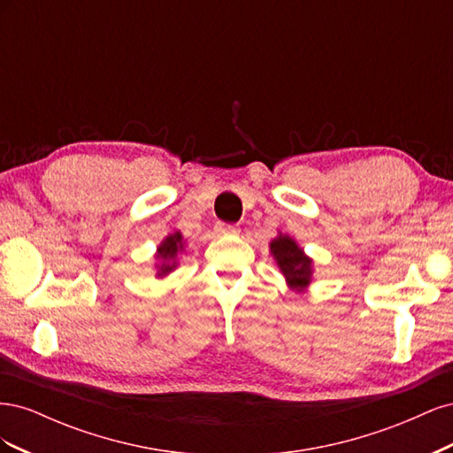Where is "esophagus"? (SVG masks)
Listing matches in <instances>:
<instances>
[{
    "instance_id": "obj_1",
    "label": "esophagus",
    "mask_w": 453,
    "mask_h": 453,
    "mask_svg": "<svg viewBox=\"0 0 453 453\" xmlns=\"http://www.w3.org/2000/svg\"><path fill=\"white\" fill-rule=\"evenodd\" d=\"M215 232L221 236H236L240 234V228L236 225H226V223H217Z\"/></svg>"
}]
</instances>
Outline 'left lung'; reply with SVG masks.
<instances>
[{
  "instance_id": "obj_1",
  "label": "left lung",
  "mask_w": 453,
  "mask_h": 453,
  "mask_svg": "<svg viewBox=\"0 0 453 453\" xmlns=\"http://www.w3.org/2000/svg\"><path fill=\"white\" fill-rule=\"evenodd\" d=\"M270 253L280 266L287 285L296 293L306 291L313 280V260L300 248L296 240L280 232L270 242Z\"/></svg>"
}]
</instances>
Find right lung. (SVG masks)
Listing matches in <instances>:
<instances>
[{"mask_svg": "<svg viewBox=\"0 0 453 453\" xmlns=\"http://www.w3.org/2000/svg\"><path fill=\"white\" fill-rule=\"evenodd\" d=\"M187 242L183 240V234L180 230L172 232L166 238L160 242V245L157 248V278H166L170 272H173L177 268V255H181L185 251Z\"/></svg>", "mask_w": 453, "mask_h": 453, "instance_id": "right-lung-1", "label": "right lung"}]
</instances>
